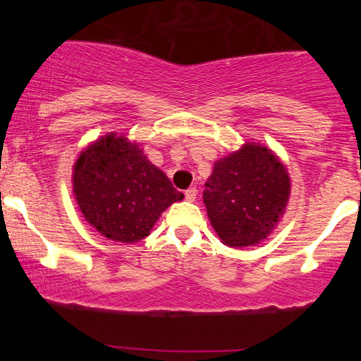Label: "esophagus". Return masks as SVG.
<instances>
[{
    "mask_svg": "<svg viewBox=\"0 0 361 361\" xmlns=\"http://www.w3.org/2000/svg\"><path fill=\"white\" fill-rule=\"evenodd\" d=\"M185 198L188 202H195V198H197V188H188V190H186Z\"/></svg>",
    "mask_w": 361,
    "mask_h": 361,
    "instance_id": "1",
    "label": "esophagus"
}]
</instances>
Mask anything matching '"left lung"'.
<instances>
[{
	"label": "left lung",
	"instance_id": "obj_1",
	"mask_svg": "<svg viewBox=\"0 0 361 361\" xmlns=\"http://www.w3.org/2000/svg\"><path fill=\"white\" fill-rule=\"evenodd\" d=\"M290 195L287 169L267 147L246 144L217 161L205 183L204 204L215 233L231 247L267 238Z\"/></svg>",
	"mask_w": 361,
	"mask_h": 361
}]
</instances>
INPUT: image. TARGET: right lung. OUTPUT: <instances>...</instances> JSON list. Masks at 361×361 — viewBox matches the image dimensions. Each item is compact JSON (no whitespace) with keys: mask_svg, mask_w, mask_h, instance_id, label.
I'll return each mask as SVG.
<instances>
[{"mask_svg":"<svg viewBox=\"0 0 361 361\" xmlns=\"http://www.w3.org/2000/svg\"><path fill=\"white\" fill-rule=\"evenodd\" d=\"M73 185L86 221L118 243L146 238L161 212L183 198L139 146L114 134L81 152Z\"/></svg>","mask_w":361,"mask_h":361,"instance_id":"obj_1","label":"right lung"}]
</instances>
